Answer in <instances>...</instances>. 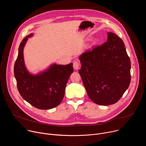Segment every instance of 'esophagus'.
Wrapping results in <instances>:
<instances>
[{
    "mask_svg": "<svg viewBox=\"0 0 146 146\" xmlns=\"http://www.w3.org/2000/svg\"><path fill=\"white\" fill-rule=\"evenodd\" d=\"M73 68L75 70H77L80 66L79 62L77 60H75L73 62Z\"/></svg>",
    "mask_w": 146,
    "mask_h": 146,
    "instance_id": "obj_1",
    "label": "esophagus"
}]
</instances>
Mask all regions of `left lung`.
Listing matches in <instances>:
<instances>
[{"label": "left lung", "mask_w": 146, "mask_h": 146, "mask_svg": "<svg viewBox=\"0 0 146 146\" xmlns=\"http://www.w3.org/2000/svg\"><path fill=\"white\" fill-rule=\"evenodd\" d=\"M108 40L80 56L78 73L90 98L99 105L117 102L131 82V61L122 40L108 33Z\"/></svg>", "instance_id": "8db88e82"}]
</instances>
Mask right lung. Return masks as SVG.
I'll list each match as a JSON object with an SVG mask.
<instances>
[{
    "label": "right lung",
    "mask_w": 146,
    "mask_h": 146,
    "mask_svg": "<svg viewBox=\"0 0 146 146\" xmlns=\"http://www.w3.org/2000/svg\"><path fill=\"white\" fill-rule=\"evenodd\" d=\"M32 35L27 36L19 47L14 68L17 88L21 96L33 106L51 109L58 106L64 98L67 82L73 72V64H54L42 73L31 74L25 66L23 50L28 38Z\"/></svg>",
    "instance_id": "1"
}]
</instances>
